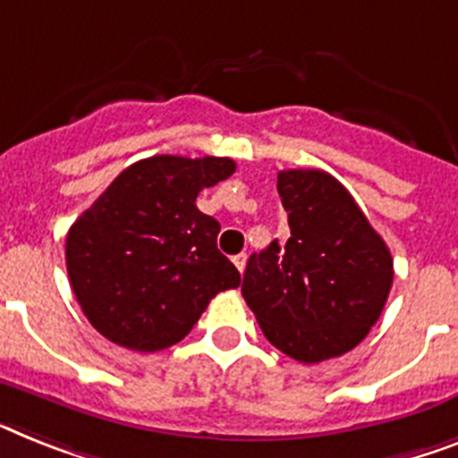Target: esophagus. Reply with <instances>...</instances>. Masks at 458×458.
I'll use <instances>...</instances> for the list:
<instances>
[{
  "label": "esophagus",
  "mask_w": 458,
  "mask_h": 458,
  "mask_svg": "<svg viewBox=\"0 0 458 458\" xmlns=\"http://www.w3.org/2000/svg\"><path fill=\"white\" fill-rule=\"evenodd\" d=\"M245 262H248V255H245V252H241V255L233 257V264H236V269L241 271V274L245 271Z\"/></svg>",
  "instance_id": "34e87169"
}]
</instances>
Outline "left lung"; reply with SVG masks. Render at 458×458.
I'll use <instances>...</instances> for the list:
<instances>
[{
	"label": "left lung",
	"instance_id": "obj_1",
	"mask_svg": "<svg viewBox=\"0 0 458 458\" xmlns=\"http://www.w3.org/2000/svg\"><path fill=\"white\" fill-rule=\"evenodd\" d=\"M290 238L248 259L245 301L294 360L337 358L368 337L393 285V257L353 196L323 170H281Z\"/></svg>",
	"mask_w": 458,
	"mask_h": 458
}]
</instances>
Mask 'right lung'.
<instances>
[{
    "label": "right lung",
    "instance_id": "add662e5",
    "mask_svg": "<svg viewBox=\"0 0 458 458\" xmlns=\"http://www.w3.org/2000/svg\"><path fill=\"white\" fill-rule=\"evenodd\" d=\"M236 170L225 157L158 154L128 165L70 226L65 262L90 325L123 349L161 351L184 339L241 274L220 250V222L196 196Z\"/></svg>",
    "mask_w": 458,
    "mask_h": 458
}]
</instances>
